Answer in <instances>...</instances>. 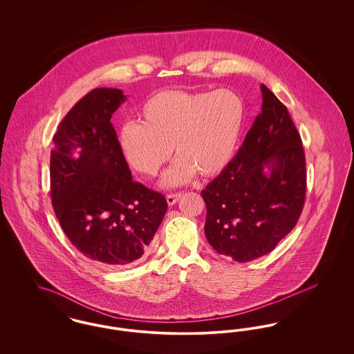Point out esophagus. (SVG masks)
<instances>
[{
    "mask_svg": "<svg viewBox=\"0 0 354 354\" xmlns=\"http://www.w3.org/2000/svg\"><path fill=\"white\" fill-rule=\"evenodd\" d=\"M180 198H182V194H179V192H178V194H169V195L166 196L169 205H174Z\"/></svg>",
    "mask_w": 354,
    "mask_h": 354,
    "instance_id": "34e87169",
    "label": "esophagus"
}]
</instances>
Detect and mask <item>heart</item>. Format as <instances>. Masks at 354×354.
Masks as SVG:
<instances>
[{
	"label": "heart",
	"instance_id": "heart-1",
	"mask_svg": "<svg viewBox=\"0 0 354 354\" xmlns=\"http://www.w3.org/2000/svg\"><path fill=\"white\" fill-rule=\"evenodd\" d=\"M245 117L235 91L162 90L143 103L139 123L119 130L118 146L129 166L153 176L178 156L162 178L165 187L188 182L196 172L214 176L231 162Z\"/></svg>",
	"mask_w": 354,
	"mask_h": 354
}]
</instances>
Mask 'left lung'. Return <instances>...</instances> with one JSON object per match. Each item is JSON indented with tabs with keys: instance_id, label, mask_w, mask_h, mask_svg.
<instances>
[{
	"instance_id": "8db88e82",
	"label": "left lung",
	"mask_w": 354,
	"mask_h": 354,
	"mask_svg": "<svg viewBox=\"0 0 354 354\" xmlns=\"http://www.w3.org/2000/svg\"><path fill=\"white\" fill-rule=\"evenodd\" d=\"M261 94V113L243 146L202 191L208 243L239 263L274 250L297 224L306 192L300 134L288 109L264 84Z\"/></svg>"
}]
</instances>
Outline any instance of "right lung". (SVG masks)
Wrapping results in <instances>:
<instances>
[{
	"instance_id": "1",
	"label": "right lung",
	"mask_w": 354,
	"mask_h": 354,
	"mask_svg": "<svg viewBox=\"0 0 354 354\" xmlns=\"http://www.w3.org/2000/svg\"><path fill=\"white\" fill-rule=\"evenodd\" d=\"M127 98L94 88L77 102L53 136L51 204L70 243L110 267L139 263L167 211L166 198L133 180L111 117Z\"/></svg>"
}]
</instances>
